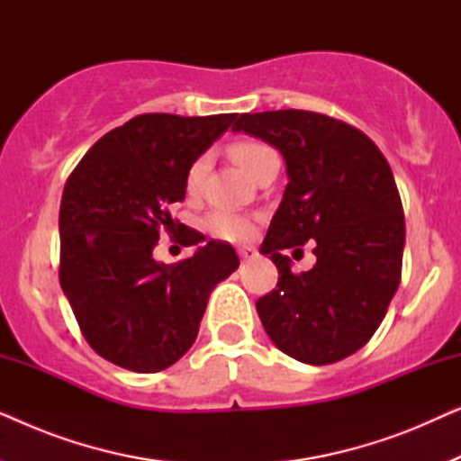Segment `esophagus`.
I'll list each match as a JSON object with an SVG mask.
<instances>
[{"mask_svg":"<svg viewBox=\"0 0 461 461\" xmlns=\"http://www.w3.org/2000/svg\"><path fill=\"white\" fill-rule=\"evenodd\" d=\"M239 256H241V260H254V258H258V251L251 249V248H241L239 249Z\"/></svg>","mask_w":461,"mask_h":461,"instance_id":"1","label":"esophagus"}]
</instances>
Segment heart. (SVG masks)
<instances>
[{"mask_svg":"<svg viewBox=\"0 0 461 461\" xmlns=\"http://www.w3.org/2000/svg\"><path fill=\"white\" fill-rule=\"evenodd\" d=\"M229 153L249 176H254L264 161L276 155L267 142L254 140V138H243V140L232 142L229 147ZM205 169H207V155L197 157V159L188 166L185 185H186V191L191 194L199 191ZM203 226L212 237L222 239V241L239 243V241H248V239L254 237L256 218L248 216V213L226 210V207H218V210L207 213L203 220Z\"/></svg>","mask_w":461,"mask_h":461,"instance_id":"obj_1","label":"heart"}]
</instances>
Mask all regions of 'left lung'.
Here are the masks:
<instances>
[{"label": "left lung", "mask_w": 461, "mask_h": 461, "mask_svg": "<svg viewBox=\"0 0 461 461\" xmlns=\"http://www.w3.org/2000/svg\"><path fill=\"white\" fill-rule=\"evenodd\" d=\"M232 130L279 149L289 176L260 249L279 270L256 302L264 330L295 361H342L369 342L401 283L405 216L393 169L367 134L323 113H241ZM306 242L318 262L295 276L282 249Z\"/></svg>", "instance_id": "left-lung-1"}]
</instances>
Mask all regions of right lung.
I'll use <instances>...</instances> for the list:
<instances>
[{"label":"right lung","instance_id":"add662e5","mask_svg":"<svg viewBox=\"0 0 461 461\" xmlns=\"http://www.w3.org/2000/svg\"><path fill=\"white\" fill-rule=\"evenodd\" d=\"M237 113H144L104 134L68 176L60 201L59 279L86 342L138 374L174 365L197 338L212 289L239 267L235 249L207 241L176 264L153 258L161 229H185L169 205L185 176ZM205 241L197 230L186 245Z\"/></svg>","mask_w":461,"mask_h":461}]
</instances>
